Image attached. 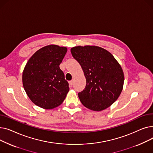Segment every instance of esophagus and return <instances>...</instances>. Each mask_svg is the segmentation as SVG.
I'll return each instance as SVG.
<instances>
[{
    "label": "esophagus",
    "mask_w": 153,
    "mask_h": 153,
    "mask_svg": "<svg viewBox=\"0 0 153 153\" xmlns=\"http://www.w3.org/2000/svg\"><path fill=\"white\" fill-rule=\"evenodd\" d=\"M69 85H70V86H72V85H73V81H69Z\"/></svg>",
    "instance_id": "esophagus-1"
}]
</instances>
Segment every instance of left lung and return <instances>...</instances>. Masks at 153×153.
Listing matches in <instances>:
<instances>
[{"label":"left lung","mask_w":153,"mask_h":153,"mask_svg":"<svg viewBox=\"0 0 153 153\" xmlns=\"http://www.w3.org/2000/svg\"><path fill=\"white\" fill-rule=\"evenodd\" d=\"M86 79L84 89L78 93L82 105L101 111L114 103L122 92L123 70L110 53L99 46H76L71 49Z\"/></svg>","instance_id":"1"}]
</instances>
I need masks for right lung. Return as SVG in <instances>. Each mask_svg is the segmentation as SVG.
Instances as JSON below:
<instances>
[{
    "mask_svg": "<svg viewBox=\"0 0 153 153\" xmlns=\"http://www.w3.org/2000/svg\"><path fill=\"white\" fill-rule=\"evenodd\" d=\"M66 52L65 47L46 46L27 62L23 72V85L28 97L37 106L51 109L65 99L69 87L59 65Z\"/></svg>",
    "mask_w": 153,
    "mask_h": 153,
    "instance_id": "1",
    "label": "right lung"
}]
</instances>
